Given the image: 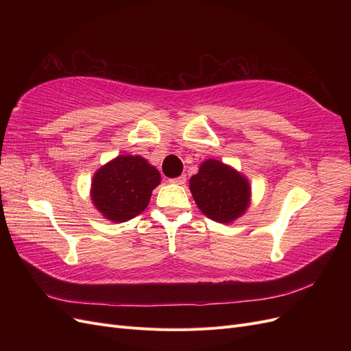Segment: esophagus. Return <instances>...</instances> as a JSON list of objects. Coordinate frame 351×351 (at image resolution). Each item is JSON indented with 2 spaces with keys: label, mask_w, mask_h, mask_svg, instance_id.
<instances>
[{
  "label": "esophagus",
  "mask_w": 351,
  "mask_h": 351,
  "mask_svg": "<svg viewBox=\"0 0 351 351\" xmlns=\"http://www.w3.org/2000/svg\"><path fill=\"white\" fill-rule=\"evenodd\" d=\"M169 183L173 184H184L186 183V176H180L176 178H169Z\"/></svg>",
  "instance_id": "1"
}]
</instances>
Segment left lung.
<instances>
[{
    "label": "left lung",
    "mask_w": 351,
    "mask_h": 351,
    "mask_svg": "<svg viewBox=\"0 0 351 351\" xmlns=\"http://www.w3.org/2000/svg\"><path fill=\"white\" fill-rule=\"evenodd\" d=\"M190 192L199 209L212 221L228 224L241 217L250 204V184L237 169L218 159H206L190 178Z\"/></svg>",
    "instance_id": "8db88e82"
}]
</instances>
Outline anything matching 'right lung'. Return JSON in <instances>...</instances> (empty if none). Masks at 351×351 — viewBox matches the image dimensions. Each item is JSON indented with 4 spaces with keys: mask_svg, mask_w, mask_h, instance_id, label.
Wrapping results in <instances>:
<instances>
[{
    "mask_svg": "<svg viewBox=\"0 0 351 351\" xmlns=\"http://www.w3.org/2000/svg\"><path fill=\"white\" fill-rule=\"evenodd\" d=\"M159 183L161 174L145 158L120 155L95 173L90 197L105 218L125 222L142 214Z\"/></svg>",
    "mask_w": 351,
    "mask_h": 351,
    "instance_id": "1",
    "label": "right lung"
}]
</instances>
